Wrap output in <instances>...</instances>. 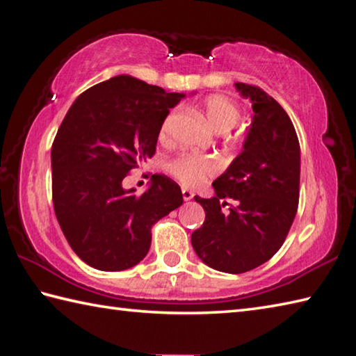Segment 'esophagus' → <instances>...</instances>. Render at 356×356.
Segmentation results:
<instances>
[{"label":"esophagus","mask_w":356,"mask_h":356,"mask_svg":"<svg viewBox=\"0 0 356 356\" xmlns=\"http://www.w3.org/2000/svg\"><path fill=\"white\" fill-rule=\"evenodd\" d=\"M182 196H184V200H191L193 196H195V193H193V191L188 190V188H184V190H182Z\"/></svg>","instance_id":"esophagus-1"}]
</instances>
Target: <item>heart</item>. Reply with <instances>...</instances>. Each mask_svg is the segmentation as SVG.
Segmentation results:
<instances>
[{
	"instance_id": "1",
	"label": "heart",
	"mask_w": 356,
	"mask_h": 356,
	"mask_svg": "<svg viewBox=\"0 0 356 356\" xmlns=\"http://www.w3.org/2000/svg\"><path fill=\"white\" fill-rule=\"evenodd\" d=\"M200 112L204 113L210 126L219 134L229 132L240 120L241 108L234 99L225 95H210L200 102ZM177 112L171 111L161 121L159 138L166 141L171 135V129ZM168 170L184 186H196L216 171L215 161L199 156H179L168 163Z\"/></svg>"
}]
</instances>
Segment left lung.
Masks as SVG:
<instances>
[{
	"label": "left lung",
	"mask_w": 356,
	"mask_h": 356,
	"mask_svg": "<svg viewBox=\"0 0 356 356\" xmlns=\"http://www.w3.org/2000/svg\"><path fill=\"white\" fill-rule=\"evenodd\" d=\"M252 101L254 118L243 152L213 182L215 196L202 199V227L191 244L210 268L229 274L255 269L285 243L299 205L300 146L288 113L260 87L236 82ZM225 198L234 200L229 211Z\"/></svg>",
	"instance_id": "obj_1"
}]
</instances>
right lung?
<instances>
[{
    "label": "right lung",
    "instance_id": "obj_1",
    "mask_svg": "<svg viewBox=\"0 0 356 356\" xmlns=\"http://www.w3.org/2000/svg\"><path fill=\"white\" fill-rule=\"evenodd\" d=\"M184 93L121 74L70 107L51 149L56 218L88 266L124 270L151 248V227L184 204L180 186L154 174L143 195L122 188L129 171L156 154L161 121Z\"/></svg>",
    "mask_w": 356,
    "mask_h": 356
}]
</instances>
